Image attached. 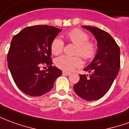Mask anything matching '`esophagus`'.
I'll use <instances>...</instances> for the list:
<instances>
[{"instance_id":"esophagus-1","label":"esophagus","mask_w":129,"mask_h":129,"mask_svg":"<svg viewBox=\"0 0 129 129\" xmlns=\"http://www.w3.org/2000/svg\"><path fill=\"white\" fill-rule=\"evenodd\" d=\"M71 73H68V72H66V71H63V75H70Z\"/></svg>"}]
</instances>
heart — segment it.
<instances>
[{
    "mask_svg": "<svg viewBox=\"0 0 129 129\" xmlns=\"http://www.w3.org/2000/svg\"><path fill=\"white\" fill-rule=\"evenodd\" d=\"M66 37L70 42L77 45L75 52L76 56L63 55L57 58L54 61L56 67L64 71H71L82 66L83 61L80 56L86 61L94 59L97 52V44L89 40V35L86 32L75 28L68 32ZM50 49L54 55H59L63 51L64 43L60 38L56 37L51 43Z\"/></svg>",
    "mask_w": 129,
    "mask_h": 129,
    "instance_id": "b5f03b06",
    "label": "heart"
}]
</instances>
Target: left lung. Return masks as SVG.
<instances>
[{
	"instance_id": "1",
	"label": "left lung",
	"mask_w": 129,
	"mask_h": 129,
	"mask_svg": "<svg viewBox=\"0 0 129 129\" xmlns=\"http://www.w3.org/2000/svg\"><path fill=\"white\" fill-rule=\"evenodd\" d=\"M82 27L95 37L98 51L93 61L84 69L89 75H79V81L75 84L74 90L82 99L94 101L106 94L116 78L120 68V50L108 32L95 27Z\"/></svg>"
}]
</instances>
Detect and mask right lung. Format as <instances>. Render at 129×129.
Wrapping results in <instances>:
<instances>
[{"instance_id": "obj_1", "label": "right lung", "mask_w": 129, "mask_h": 129, "mask_svg": "<svg viewBox=\"0 0 129 129\" xmlns=\"http://www.w3.org/2000/svg\"><path fill=\"white\" fill-rule=\"evenodd\" d=\"M61 29L39 25L27 27L16 34L7 54V64L19 89L38 97L49 92L61 70L52 66L50 45ZM47 66L46 71L41 67Z\"/></svg>"}]
</instances>
